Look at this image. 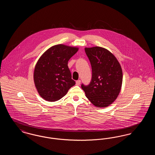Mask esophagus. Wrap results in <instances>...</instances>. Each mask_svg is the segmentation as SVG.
<instances>
[{
    "label": "esophagus",
    "instance_id": "esophagus-1",
    "mask_svg": "<svg viewBox=\"0 0 155 155\" xmlns=\"http://www.w3.org/2000/svg\"><path fill=\"white\" fill-rule=\"evenodd\" d=\"M81 84V80H78L77 81H76V85H80Z\"/></svg>",
    "mask_w": 155,
    "mask_h": 155
}]
</instances>
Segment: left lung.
Here are the masks:
<instances>
[{"mask_svg":"<svg viewBox=\"0 0 155 155\" xmlns=\"http://www.w3.org/2000/svg\"><path fill=\"white\" fill-rule=\"evenodd\" d=\"M92 67L88 85L81 84L87 97L98 107L109 106L117 97L121 88L123 72L118 60L107 49L95 46L85 48Z\"/></svg>","mask_w":155,"mask_h":155,"instance_id":"left-lung-1","label":"left lung"}]
</instances>
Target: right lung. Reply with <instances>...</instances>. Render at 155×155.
<instances>
[{"label":"right lung","instance_id":"add662e5","mask_svg":"<svg viewBox=\"0 0 155 155\" xmlns=\"http://www.w3.org/2000/svg\"><path fill=\"white\" fill-rule=\"evenodd\" d=\"M78 50L77 48L57 45L48 49L38 60L34 80L39 94L45 100L58 101L75 84L68 61Z\"/></svg>","mask_w":155,"mask_h":155}]
</instances>
